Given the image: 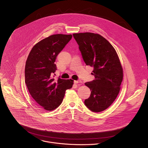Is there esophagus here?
<instances>
[{
  "label": "esophagus",
  "mask_w": 148,
  "mask_h": 148,
  "mask_svg": "<svg viewBox=\"0 0 148 148\" xmlns=\"http://www.w3.org/2000/svg\"><path fill=\"white\" fill-rule=\"evenodd\" d=\"M74 82L75 83V84H78V83H82V81H81V80H75V81H74Z\"/></svg>",
  "instance_id": "obj_1"
}]
</instances>
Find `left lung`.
<instances>
[{
  "instance_id": "obj_1",
  "label": "left lung",
  "mask_w": 148,
  "mask_h": 148,
  "mask_svg": "<svg viewBox=\"0 0 148 148\" xmlns=\"http://www.w3.org/2000/svg\"><path fill=\"white\" fill-rule=\"evenodd\" d=\"M82 59L93 67L95 79L85 84L90 89L85 106L92 112H100L108 108L120 92L123 71L113 46L105 38L91 32L74 34Z\"/></svg>"
}]
</instances>
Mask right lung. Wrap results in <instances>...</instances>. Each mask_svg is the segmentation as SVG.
I'll list each match as a JSON object with an SVG mask.
<instances>
[{
    "instance_id": "add662e5",
    "label": "right lung",
    "mask_w": 148,
    "mask_h": 148,
    "mask_svg": "<svg viewBox=\"0 0 148 148\" xmlns=\"http://www.w3.org/2000/svg\"><path fill=\"white\" fill-rule=\"evenodd\" d=\"M72 38L71 35L55 34L38 42L31 49L25 67V82L36 102L46 110L59 107L73 80L55 79L56 57Z\"/></svg>"
}]
</instances>
